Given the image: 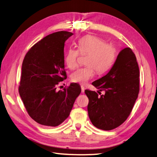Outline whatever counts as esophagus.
<instances>
[{"instance_id":"1","label":"esophagus","mask_w":157,"mask_h":157,"mask_svg":"<svg viewBox=\"0 0 157 157\" xmlns=\"http://www.w3.org/2000/svg\"><path fill=\"white\" fill-rule=\"evenodd\" d=\"M81 88H82V93H84V90H85L84 87L83 86H81Z\"/></svg>"}]
</instances>
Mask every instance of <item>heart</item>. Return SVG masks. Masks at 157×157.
Returning <instances> with one entry per match:
<instances>
[{
  "mask_svg": "<svg viewBox=\"0 0 157 157\" xmlns=\"http://www.w3.org/2000/svg\"><path fill=\"white\" fill-rule=\"evenodd\" d=\"M78 50L70 48L67 50L64 63L70 69H75L78 64L79 52L80 54H88L86 64L88 66L80 67L72 73L71 79L73 82L84 84L94 75L95 70L98 73H103L108 71L114 62L116 49L112 44L99 36L86 35L78 41Z\"/></svg>",
  "mask_w": 157,
  "mask_h": 157,
  "instance_id": "heart-1",
  "label": "heart"
}]
</instances>
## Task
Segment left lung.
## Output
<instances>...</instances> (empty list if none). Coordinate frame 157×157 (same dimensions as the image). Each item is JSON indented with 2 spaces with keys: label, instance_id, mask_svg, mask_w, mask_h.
<instances>
[{
  "label": "left lung",
  "instance_id": "left-lung-1",
  "mask_svg": "<svg viewBox=\"0 0 157 157\" xmlns=\"http://www.w3.org/2000/svg\"><path fill=\"white\" fill-rule=\"evenodd\" d=\"M140 70L136 55L129 48L119 52L112 69L102 78L92 83L99 89L85 90L89 99L88 113L93 124L99 129L109 131L127 120L140 91Z\"/></svg>",
  "mask_w": 157,
  "mask_h": 157
}]
</instances>
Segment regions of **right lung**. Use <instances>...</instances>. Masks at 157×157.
<instances>
[{
  "mask_svg": "<svg viewBox=\"0 0 157 157\" xmlns=\"http://www.w3.org/2000/svg\"><path fill=\"white\" fill-rule=\"evenodd\" d=\"M72 33L50 34L27 52L21 67L19 93L29 116L37 123L57 127L69 116L81 87L71 83L56 91L58 83L67 78L64 43Z\"/></svg>",
  "mask_w": 157,
  "mask_h": 157,
  "instance_id": "obj_1",
  "label": "right lung"
}]
</instances>
